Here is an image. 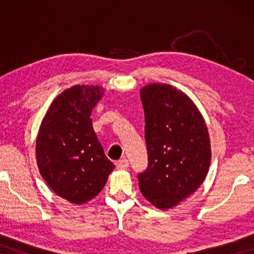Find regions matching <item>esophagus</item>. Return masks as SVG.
I'll list each match as a JSON object with an SVG mask.
<instances>
[{
  "instance_id": "1",
  "label": "esophagus",
  "mask_w": 254,
  "mask_h": 254,
  "mask_svg": "<svg viewBox=\"0 0 254 254\" xmlns=\"http://www.w3.org/2000/svg\"><path fill=\"white\" fill-rule=\"evenodd\" d=\"M116 165L118 169H127L128 166H129V163H128L126 158H123V159H120V161H118L116 163Z\"/></svg>"
}]
</instances>
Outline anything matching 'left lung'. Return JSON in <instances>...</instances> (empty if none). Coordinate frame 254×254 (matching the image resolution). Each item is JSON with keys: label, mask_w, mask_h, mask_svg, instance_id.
<instances>
[{"label": "left lung", "mask_w": 254, "mask_h": 254, "mask_svg": "<svg viewBox=\"0 0 254 254\" xmlns=\"http://www.w3.org/2000/svg\"><path fill=\"white\" fill-rule=\"evenodd\" d=\"M148 168L138 173L143 196L159 209L186 199L206 178L211 152L209 134L194 103L168 84L141 89Z\"/></svg>", "instance_id": "left-lung-1"}]
</instances>
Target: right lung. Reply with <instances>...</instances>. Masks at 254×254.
Returning <instances> with one entry per match:
<instances>
[{
    "label": "right lung",
    "instance_id": "1",
    "mask_svg": "<svg viewBox=\"0 0 254 254\" xmlns=\"http://www.w3.org/2000/svg\"><path fill=\"white\" fill-rule=\"evenodd\" d=\"M103 93L93 85L67 89L52 103L38 133L40 175L59 196L71 203L95 197L116 168L92 127V109Z\"/></svg>",
    "mask_w": 254,
    "mask_h": 254
}]
</instances>
